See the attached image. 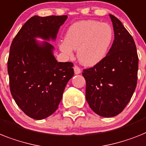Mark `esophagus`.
<instances>
[{"label": "esophagus", "instance_id": "1", "mask_svg": "<svg viewBox=\"0 0 146 146\" xmlns=\"http://www.w3.org/2000/svg\"><path fill=\"white\" fill-rule=\"evenodd\" d=\"M74 74H80V72H81V70H80V68L77 66H74Z\"/></svg>", "mask_w": 146, "mask_h": 146}]
</instances>
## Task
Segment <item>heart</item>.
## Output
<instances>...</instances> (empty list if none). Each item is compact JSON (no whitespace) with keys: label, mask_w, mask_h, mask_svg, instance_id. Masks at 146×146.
Returning a JSON list of instances; mask_svg holds the SVG:
<instances>
[{"label":"heart","mask_w":146,"mask_h":146,"mask_svg":"<svg viewBox=\"0 0 146 146\" xmlns=\"http://www.w3.org/2000/svg\"><path fill=\"white\" fill-rule=\"evenodd\" d=\"M113 36V30L108 23L80 21L69 27L65 41L60 43V49L68 57L73 56V50H77L78 59L82 65L93 66L107 56Z\"/></svg>","instance_id":"heart-1"}]
</instances>
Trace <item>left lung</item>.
Wrapping results in <instances>:
<instances>
[{
    "label": "left lung",
    "mask_w": 146,
    "mask_h": 146,
    "mask_svg": "<svg viewBox=\"0 0 146 146\" xmlns=\"http://www.w3.org/2000/svg\"><path fill=\"white\" fill-rule=\"evenodd\" d=\"M110 17L113 43L103 60L82 73L86 83V101L103 117L117 115L130 102L137 86L139 62L133 37L116 17Z\"/></svg>",
    "instance_id": "left-lung-1"
}]
</instances>
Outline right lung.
<instances>
[{
    "mask_svg": "<svg viewBox=\"0 0 146 146\" xmlns=\"http://www.w3.org/2000/svg\"><path fill=\"white\" fill-rule=\"evenodd\" d=\"M67 15L31 17L13 38L7 62L9 88L15 103L32 119L48 117L58 108L73 63L57 62L54 46L36 38L54 40Z\"/></svg>",
    "mask_w": 146,
    "mask_h": 146,
    "instance_id": "add662e5",
    "label": "right lung"
}]
</instances>
